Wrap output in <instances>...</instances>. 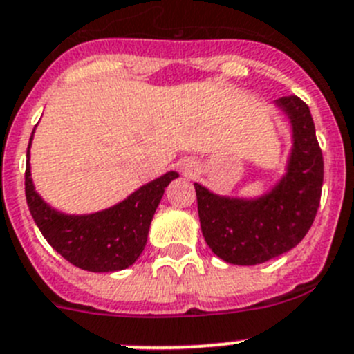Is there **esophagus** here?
<instances>
[{
  "label": "esophagus",
  "mask_w": 354,
  "mask_h": 354,
  "mask_svg": "<svg viewBox=\"0 0 354 354\" xmlns=\"http://www.w3.org/2000/svg\"><path fill=\"white\" fill-rule=\"evenodd\" d=\"M183 168H184V171H186L187 175H193V171H194V165L193 163H186Z\"/></svg>",
  "instance_id": "34e87169"
}]
</instances>
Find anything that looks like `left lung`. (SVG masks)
I'll list each match as a JSON object with an SVG mask.
<instances>
[{"mask_svg":"<svg viewBox=\"0 0 354 354\" xmlns=\"http://www.w3.org/2000/svg\"><path fill=\"white\" fill-rule=\"evenodd\" d=\"M290 122L291 147L283 175L263 193L235 196L194 183L205 242L232 265H259L291 251L309 232L323 187V154L313 115L297 96L274 103Z\"/></svg>","mask_w":354,"mask_h":354,"instance_id":"left-lung-1","label":"left lung"}]
</instances>
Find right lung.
I'll use <instances>...</instances> for the list:
<instances>
[{
	"label": "right lung",
	"mask_w": 354,
	"mask_h": 354,
	"mask_svg": "<svg viewBox=\"0 0 354 354\" xmlns=\"http://www.w3.org/2000/svg\"><path fill=\"white\" fill-rule=\"evenodd\" d=\"M31 133L26 161V200L45 241L71 265L87 272H118L131 267L147 244L149 228L174 170L144 184L115 205L91 214H66L41 198L31 177Z\"/></svg>",
	"instance_id": "add662e5"
}]
</instances>
